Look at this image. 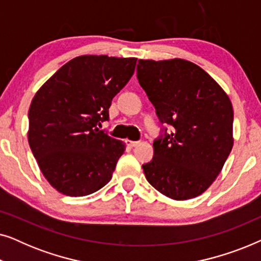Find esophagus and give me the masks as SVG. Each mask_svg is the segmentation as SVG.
<instances>
[{"label":"esophagus","instance_id":"obj_1","mask_svg":"<svg viewBox=\"0 0 261 261\" xmlns=\"http://www.w3.org/2000/svg\"><path fill=\"white\" fill-rule=\"evenodd\" d=\"M126 144H127V146L128 147H135V146H138V144L139 142L138 141H132V140H126Z\"/></svg>","mask_w":261,"mask_h":261}]
</instances>
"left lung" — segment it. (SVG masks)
<instances>
[{"mask_svg": "<svg viewBox=\"0 0 261 261\" xmlns=\"http://www.w3.org/2000/svg\"><path fill=\"white\" fill-rule=\"evenodd\" d=\"M138 80L160 122L173 133L153 144L142 165L155 190L176 201L202 195L219 176L233 148V106L226 91L189 60L139 59Z\"/></svg>", "mask_w": 261, "mask_h": 261, "instance_id": "left-lung-1", "label": "left lung"}]
</instances>
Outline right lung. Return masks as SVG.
Wrapping results in <instances>:
<instances>
[{"mask_svg": "<svg viewBox=\"0 0 261 261\" xmlns=\"http://www.w3.org/2000/svg\"><path fill=\"white\" fill-rule=\"evenodd\" d=\"M137 58L84 55L49 77L32 99L28 144L42 174L60 194L81 197L112 179L126 145L97 124L133 76Z\"/></svg>", "mask_w": 261, "mask_h": 261, "instance_id": "1", "label": "right lung"}]
</instances>
